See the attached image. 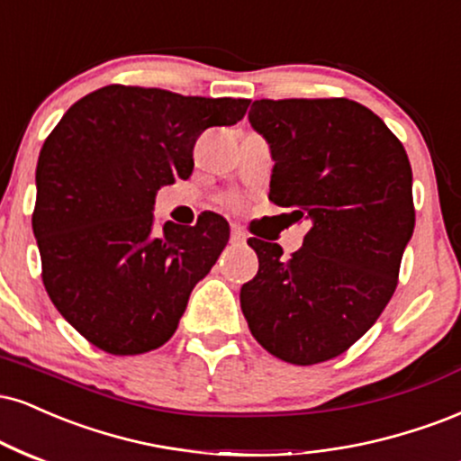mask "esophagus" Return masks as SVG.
<instances>
[{
    "label": "esophagus",
    "instance_id": "esophagus-1",
    "mask_svg": "<svg viewBox=\"0 0 461 461\" xmlns=\"http://www.w3.org/2000/svg\"><path fill=\"white\" fill-rule=\"evenodd\" d=\"M230 240L234 242V245H242V242L247 240V234H245V231L240 230V227H231V236H230Z\"/></svg>",
    "mask_w": 461,
    "mask_h": 461
}]
</instances>
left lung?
<instances>
[{
	"mask_svg": "<svg viewBox=\"0 0 461 461\" xmlns=\"http://www.w3.org/2000/svg\"><path fill=\"white\" fill-rule=\"evenodd\" d=\"M249 122L268 141L270 202L309 221L303 247L249 238L259 258L240 307L264 350L292 365L339 357L367 332L397 287L414 231L412 169L402 141L348 98L255 101Z\"/></svg>",
	"mask_w": 461,
	"mask_h": 461,
	"instance_id": "1",
	"label": "left lung"
}]
</instances>
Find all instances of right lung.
<instances>
[{"mask_svg": "<svg viewBox=\"0 0 461 461\" xmlns=\"http://www.w3.org/2000/svg\"><path fill=\"white\" fill-rule=\"evenodd\" d=\"M249 103L107 86L72 104L47 137L32 216L42 281L58 312L96 348L143 354L176 332L230 225L210 212L193 227L167 221L158 231L154 199L193 174L197 137L236 124Z\"/></svg>", "mask_w": 461, "mask_h": 461, "instance_id": "obj_1", "label": "right lung"}]
</instances>
